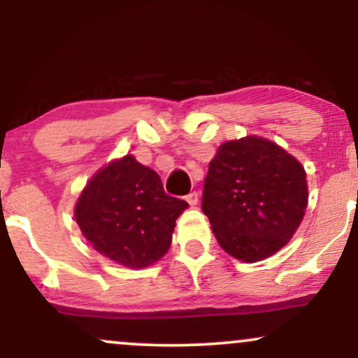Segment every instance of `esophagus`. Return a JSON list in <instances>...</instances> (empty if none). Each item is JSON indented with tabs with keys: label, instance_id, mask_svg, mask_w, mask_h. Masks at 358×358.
<instances>
[{
	"label": "esophagus",
	"instance_id": "1",
	"mask_svg": "<svg viewBox=\"0 0 358 358\" xmlns=\"http://www.w3.org/2000/svg\"><path fill=\"white\" fill-rule=\"evenodd\" d=\"M185 200H187V202L190 203L192 207H195V205L199 203V193H196V192H190L187 196H185Z\"/></svg>",
	"mask_w": 358,
	"mask_h": 358
}]
</instances>
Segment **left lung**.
<instances>
[{
	"label": "left lung",
	"instance_id": "1",
	"mask_svg": "<svg viewBox=\"0 0 358 358\" xmlns=\"http://www.w3.org/2000/svg\"><path fill=\"white\" fill-rule=\"evenodd\" d=\"M308 205L306 173L268 139L224 143L208 165L202 210L220 248L244 262L285 248Z\"/></svg>",
	"mask_w": 358,
	"mask_h": 358
}]
</instances>
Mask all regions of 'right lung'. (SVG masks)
I'll return each mask as SVG.
<instances>
[{"label": "right lung", "instance_id": "add662e5", "mask_svg": "<svg viewBox=\"0 0 358 358\" xmlns=\"http://www.w3.org/2000/svg\"><path fill=\"white\" fill-rule=\"evenodd\" d=\"M187 207L166 195L156 171L127 155L94 175L77 202L76 220L102 256L146 268L170 249L175 220Z\"/></svg>", "mask_w": 358, "mask_h": 358}]
</instances>
